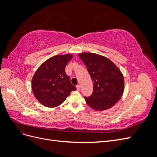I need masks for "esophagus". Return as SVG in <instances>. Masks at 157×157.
Listing matches in <instances>:
<instances>
[{
    "label": "esophagus",
    "instance_id": "obj_1",
    "mask_svg": "<svg viewBox=\"0 0 157 157\" xmlns=\"http://www.w3.org/2000/svg\"><path fill=\"white\" fill-rule=\"evenodd\" d=\"M76 87H77V90H78V91H79V90H80V85H77V86H76Z\"/></svg>",
    "mask_w": 157,
    "mask_h": 157
}]
</instances>
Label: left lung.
I'll return each instance as SVG.
<instances>
[{
	"instance_id": "left-lung-1",
	"label": "left lung",
	"mask_w": 157,
	"mask_h": 157,
	"mask_svg": "<svg viewBox=\"0 0 157 157\" xmlns=\"http://www.w3.org/2000/svg\"><path fill=\"white\" fill-rule=\"evenodd\" d=\"M78 57L86 65L93 82V92L84 97L88 105L97 111L112 107L124 92V77L112 61L93 53H80Z\"/></svg>"
}]
</instances>
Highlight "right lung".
I'll use <instances>...</instances> for the list:
<instances>
[{"mask_svg":"<svg viewBox=\"0 0 157 157\" xmlns=\"http://www.w3.org/2000/svg\"><path fill=\"white\" fill-rule=\"evenodd\" d=\"M72 58L71 54L55 56L36 70L32 79V90L35 98L43 105L58 106L71 91L77 90L65 73V66Z\"/></svg>","mask_w":157,"mask_h":157,"instance_id":"obj_1","label":"right lung"}]
</instances>
